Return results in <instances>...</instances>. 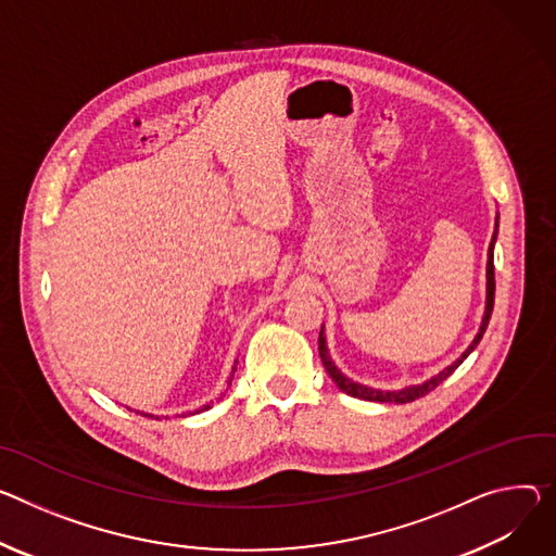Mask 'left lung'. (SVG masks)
<instances>
[{
	"label": "left lung",
	"mask_w": 556,
	"mask_h": 556,
	"mask_svg": "<svg viewBox=\"0 0 556 556\" xmlns=\"http://www.w3.org/2000/svg\"><path fill=\"white\" fill-rule=\"evenodd\" d=\"M496 226H498V224H496ZM494 241H496V230H494L492 241H490V248H488V299H485V315H483V321H481V328H479V332H477L475 341L470 343V348L464 352V355H462L457 362H454V364H452V366H447L443 372H439L437 377H432L430 381H426V383H421V386L403 388V390H399V392H381V390H372V388H366V386H359V383H355V381H350V379H345V377L337 370V366L330 362L328 348H326V337H324V328H321V332H319V357H321V362H324L326 372L332 377V381L339 386V390H343V392H345V394H350V396L364 399V401L408 403V401H415V399H419V396L428 394V392H430V390H434L443 379H447L454 370H457V368L464 364V359H466V357L470 355V352L477 348V343L481 341V337H483V332H485V328H488L490 315H492V306H494V264H492Z\"/></svg>",
	"instance_id": "left-lung-1"
}]
</instances>
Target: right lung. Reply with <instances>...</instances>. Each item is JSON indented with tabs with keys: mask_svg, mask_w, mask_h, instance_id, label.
I'll use <instances>...</instances> for the list:
<instances>
[{
	"mask_svg": "<svg viewBox=\"0 0 556 556\" xmlns=\"http://www.w3.org/2000/svg\"><path fill=\"white\" fill-rule=\"evenodd\" d=\"M230 381H232V377H230ZM208 408H211V406H204V408H201V410H208Z\"/></svg>",
	"mask_w": 556,
	"mask_h": 556,
	"instance_id": "obj_1",
	"label": "right lung"
}]
</instances>
